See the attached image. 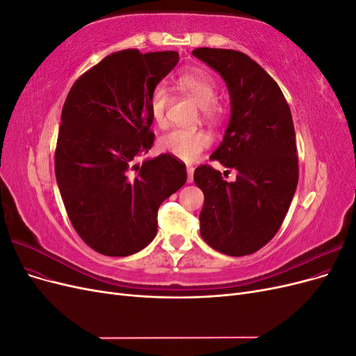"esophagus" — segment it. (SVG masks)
<instances>
[{"label": "esophagus", "instance_id": "34e87169", "mask_svg": "<svg viewBox=\"0 0 356 356\" xmlns=\"http://www.w3.org/2000/svg\"><path fill=\"white\" fill-rule=\"evenodd\" d=\"M187 175H188V182L193 181V175H195V168L187 166Z\"/></svg>", "mask_w": 356, "mask_h": 356}]
</instances>
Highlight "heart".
<instances>
[{"label":"heart","mask_w":356,"mask_h":356,"mask_svg":"<svg viewBox=\"0 0 356 356\" xmlns=\"http://www.w3.org/2000/svg\"><path fill=\"white\" fill-rule=\"evenodd\" d=\"M177 88L195 99L202 108L204 118L211 122L221 117V108L217 105V83L208 72L200 70H188L177 79ZM149 114L159 127L168 123L169 92L165 86H156L148 99ZM212 143L209 134L199 129H174L160 138L159 147L161 152L172 154L184 161H195L200 157L204 148Z\"/></svg>","instance_id":"1"}]
</instances>
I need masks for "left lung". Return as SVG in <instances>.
<instances>
[{
	"instance_id": "1",
	"label": "left lung",
	"mask_w": 356,
	"mask_h": 356,
	"mask_svg": "<svg viewBox=\"0 0 356 356\" xmlns=\"http://www.w3.org/2000/svg\"><path fill=\"white\" fill-rule=\"evenodd\" d=\"M193 56L227 86L230 120L211 157L238 172L227 182L208 165L195 170L204 195L200 234L218 252L250 255L276 234L297 190L293 115L276 81L245 53L199 47Z\"/></svg>"
}]
</instances>
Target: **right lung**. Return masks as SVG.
<instances>
[{
    "label": "right lung",
    "instance_id": "add662e5",
    "mask_svg": "<svg viewBox=\"0 0 356 356\" xmlns=\"http://www.w3.org/2000/svg\"><path fill=\"white\" fill-rule=\"evenodd\" d=\"M174 50L111 53L74 83L55 154L60 196L75 232L96 252L132 255L156 238L157 211L187 181L170 154L136 163L153 147L148 99L175 68Z\"/></svg>",
    "mask_w": 356,
    "mask_h": 356
}]
</instances>
